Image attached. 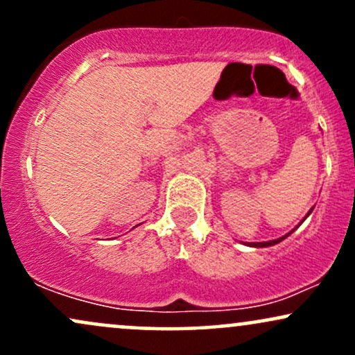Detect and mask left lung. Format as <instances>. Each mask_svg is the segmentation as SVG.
Returning <instances> with one entry per match:
<instances>
[{"label": "left lung", "instance_id": "obj_1", "mask_svg": "<svg viewBox=\"0 0 355 355\" xmlns=\"http://www.w3.org/2000/svg\"><path fill=\"white\" fill-rule=\"evenodd\" d=\"M311 211H312V209L311 210H309V214L307 215H305V218H307L309 217V215H311ZM304 218V220H305ZM299 225H300V223H299ZM299 225H297V227H299ZM297 227H295V229H297ZM294 229V230H295ZM294 230H292V232H294ZM292 232H288V234L287 235H284V237H280V239H275V240H268V242H248L247 243V245H250V247H270V245H275V243H279V242H282V240L284 239H287L288 237V235H291L292 234Z\"/></svg>", "mask_w": 355, "mask_h": 355}]
</instances>
